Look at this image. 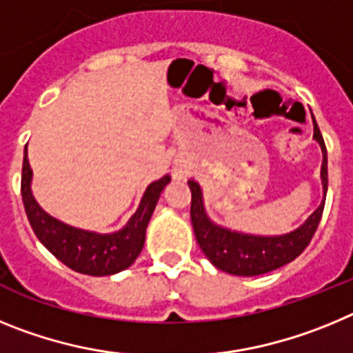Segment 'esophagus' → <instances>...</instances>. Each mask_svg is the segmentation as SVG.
Instances as JSON below:
<instances>
[{
	"label": "esophagus",
	"mask_w": 353,
	"mask_h": 353,
	"mask_svg": "<svg viewBox=\"0 0 353 353\" xmlns=\"http://www.w3.org/2000/svg\"><path fill=\"white\" fill-rule=\"evenodd\" d=\"M174 174H180V171H176V173H174Z\"/></svg>",
	"instance_id": "34e87169"
}]
</instances>
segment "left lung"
Here are the masks:
<instances>
[{
    "label": "left lung",
    "mask_w": 353,
    "mask_h": 353,
    "mask_svg": "<svg viewBox=\"0 0 353 353\" xmlns=\"http://www.w3.org/2000/svg\"><path fill=\"white\" fill-rule=\"evenodd\" d=\"M313 138L322 148V183L323 192L327 194V150L316 121ZM189 187L192 192L191 221L199 248L212 265L233 276H260L295 260L313 239L325 205V201H322L310 215V219L292 233L279 236L245 235L212 223L205 212L199 183L189 180Z\"/></svg>",
    "instance_id": "obj_1"
}]
</instances>
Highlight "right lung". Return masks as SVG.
I'll return each instance as SVG.
<instances>
[{
  "instance_id": "obj_1",
  "label": "right lung",
  "mask_w": 353,
  "mask_h": 353,
  "mask_svg": "<svg viewBox=\"0 0 353 353\" xmlns=\"http://www.w3.org/2000/svg\"><path fill=\"white\" fill-rule=\"evenodd\" d=\"M31 171L28 154L24 150L21 194L31 228L39 240L68 269L86 276H111L121 272L136 261L145 244L148 221L154 214L157 199L171 176L166 174L157 182L150 183L138 210L123 230L117 233H102L79 230L61 223L43 210L31 192Z\"/></svg>"
}]
</instances>
